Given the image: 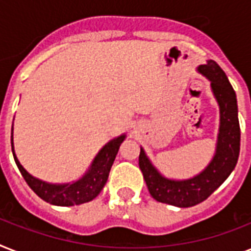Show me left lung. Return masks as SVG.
<instances>
[{
  "label": "left lung",
  "mask_w": 251,
  "mask_h": 251,
  "mask_svg": "<svg viewBox=\"0 0 251 251\" xmlns=\"http://www.w3.org/2000/svg\"><path fill=\"white\" fill-rule=\"evenodd\" d=\"M199 72L211 80V87L220 105V133L216 155L210 165L197 177L186 181L164 178L152 167L141 149L139 168L149 187L150 194L157 202L177 207H191L206 201L237 164L240 155V122L237 116V99L226 73L215 61L199 66Z\"/></svg>",
  "instance_id": "8db88e82"
}]
</instances>
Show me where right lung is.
Listing matches in <instances>:
<instances>
[{
    "mask_svg": "<svg viewBox=\"0 0 251 251\" xmlns=\"http://www.w3.org/2000/svg\"><path fill=\"white\" fill-rule=\"evenodd\" d=\"M124 139H125V135L116 138L113 141H110L108 145L104 146L94 160V164L91 167L90 172L82 179L74 183H68V185H49V183H45L40 179L32 177L25 168L22 167L14 153L13 137H11V149H13L14 160L17 163L25 181L32 189L33 193H36V195H39L43 201L50 203V204L74 206V204L90 202L96 198L99 193L102 190V187L108 179V176H109L110 168L113 165L116 155L120 150V145Z\"/></svg>",
    "mask_w": 251,
    "mask_h": 251,
    "instance_id": "1",
    "label": "right lung"
}]
</instances>
